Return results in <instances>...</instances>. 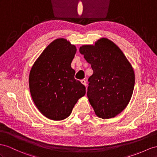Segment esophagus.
I'll return each instance as SVG.
<instances>
[{
	"instance_id": "esophagus-1",
	"label": "esophagus",
	"mask_w": 157,
	"mask_h": 157,
	"mask_svg": "<svg viewBox=\"0 0 157 157\" xmlns=\"http://www.w3.org/2000/svg\"><path fill=\"white\" fill-rule=\"evenodd\" d=\"M81 83L83 84V86H87V84H86V81L85 79H82L81 80Z\"/></svg>"
}]
</instances>
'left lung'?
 Wrapping results in <instances>:
<instances>
[{
	"label": "left lung",
	"mask_w": 157,
	"mask_h": 157,
	"mask_svg": "<svg viewBox=\"0 0 157 157\" xmlns=\"http://www.w3.org/2000/svg\"><path fill=\"white\" fill-rule=\"evenodd\" d=\"M79 52L94 71L88 79L87 95L95 115L103 119L115 117L125 109L133 92L135 73L131 63L105 38L94 45L82 46Z\"/></svg>",
	"instance_id": "8db88e82"
}]
</instances>
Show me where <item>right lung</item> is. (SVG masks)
<instances>
[{
  "instance_id": "right-lung-1",
  "label": "right lung",
  "mask_w": 157,
  "mask_h": 157,
  "mask_svg": "<svg viewBox=\"0 0 157 157\" xmlns=\"http://www.w3.org/2000/svg\"><path fill=\"white\" fill-rule=\"evenodd\" d=\"M76 47L64 38L54 40L36 60L29 75V87L33 101L46 117L54 121L70 115L86 87L74 78L71 63Z\"/></svg>"
}]
</instances>
